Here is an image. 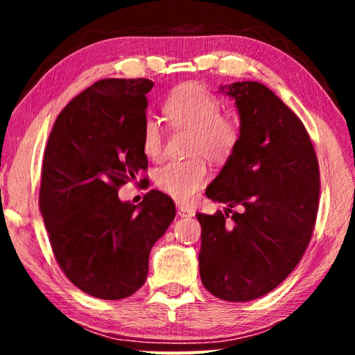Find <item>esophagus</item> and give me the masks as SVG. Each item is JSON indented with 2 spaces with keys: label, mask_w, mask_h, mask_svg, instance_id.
<instances>
[{
  "label": "esophagus",
  "mask_w": 355,
  "mask_h": 355,
  "mask_svg": "<svg viewBox=\"0 0 355 355\" xmlns=\"http://www.w3.org/2000/svg\"><path fill=\"white\" fill-rule=\"evenodd\" d=\"M177 213H178L180 218H192V216L196 214L194 209L189 208V207H186V205H178L177 207Z\"/></svg>",
  "instance_id": "34e87169"
}]
</instances>
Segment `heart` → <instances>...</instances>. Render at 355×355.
Masks as SVG:
<instances>
[{"label": "heart", "instance_id": "heart-1", "mask_svg": "<svg viewBox=\"0 0 355 355\" xmlns=\"http://www.w3.org/2000/svg\"><path fill=\"white\" fill-rule=\"evenodd\" d=\"M164 112L173 127L192 131L189 155L224 161L239 142V123L232 114L220 112V101L208 89L189 83L177 87L164 101ZM142 150L147 158L163 156L164 137L158 120L148 117L142 128ZM208 167L200 156L172 161L155 173L158 188L178 202L188 203L208 182Z\"/></svg>", "mask_w": 355, "mask_h": 355}]
</instances>
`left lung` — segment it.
<instances>
[{"mask_svg":"<svg viewBox=\"0 0 355 355\" xmlns=\"http://www.w3.org/2000/svg\"><path fill=\"white\" fill-rule=\"evenodd\" d=\"M220 91L235 98L241 127L205 191L228 208L197 214L199 269L213 296L245 302L279 286L302 258L320 203V166L304 123L271 89L243 81Z\"/></svg>","mask_w":355,"mask_h":355,"instance_id":"obj_1","label":"left lung"}]
</instances>
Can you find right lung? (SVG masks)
<instances>
[{
  "label": "right lung",
  "instance_id": "1",
  "mask_svg": "<svg viewBox=\"0 0 355 355\" xmlns=\"http://www.w3.org/2000/svg\"><path fill=\"white\" fill-rule=\"evenodd\" d=\"M152 87L146 78L97 81L64 107L46 142L39 207L53 254L71 284L98 299L146 284L150 250L175 218L159 191L139 205L117 196L148 167L142 128Z\"/></svg>",
  "mask_w": 355,
  "mask_h": 355
}]
</instances>
